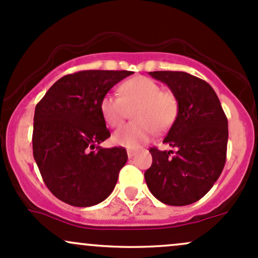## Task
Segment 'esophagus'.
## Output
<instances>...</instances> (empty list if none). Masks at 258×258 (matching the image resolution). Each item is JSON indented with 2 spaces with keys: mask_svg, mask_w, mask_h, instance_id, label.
<instances>
[{
  "mask_svg": "<svg viewBox=\"0 0 258 258\" xmlns=\"http://www.w3.org/2000/svg\"><path fill=\"white\" fill-rule=\"evenodd\" d=\"M135 155H137V151H134V150H128V156H129V159H132V157H134Z\"/></svg>",
  "mask_w": 258,
  "mask_h": 258,
  "instance_id": "esophagus-1",
  "label": "esophagus"
}]
</instances>
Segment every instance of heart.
<instances>
[{
  "label": "heart",
  "instance_id": "obj_1",
  "mask_svg": "<svg viewBox=\"0 0 258 258\" xmlns=\"http://www.w3.org/2000/svg\"><path fill=\"white\" fill-rule=\"evenodd\" d=\"M120 97L106 95L99 103L102 117L112 128L121 125L133 112L134 123L118 129L113 134V143L126 149H138L148 143L155 134L172 125L178 112V103L173 93L161 91L159 84L145 76H137L119 87Z\"/></svg>",
  "mask_w": 258,
  "mask_h": 258
}]
</instances>
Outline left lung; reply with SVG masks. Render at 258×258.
<instances>
[{
  "label": "left lung",
  "mask_w": 258,
  "mask_h": 258,
  "mask_svg": "<svg viewBox=\"0 0 258 258\" xmlns=\"http://www.w3.org/2000/svg\"><path fill=\"white\" fill-rule=\"evenodd\" d=\"M151 77L167 85L178 112L163 143L174 149L151 148L152 165L145 181L155 198L182 207L199 201L223 171L228 146V119L217 93L203 80L183 71H154Z\"/></svg>",
  "instance_id": "obj_1"
}]
</instances>
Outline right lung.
<instances>
[{
  "label": "right lung",
  "instance_id": "1",
  "mask_svg": "<svg viewBox=\"0 0 258 258\" xmlns=\"http://www.w3.org/2000/svg\"><path fill=\"white\" fill-rule=\"evenodd\" d=\"M132 74L87 70L66 75L35 107L33 156L44 183L60 201L92 207L114 189L128 155L124 148L99 146L110 137L99 103Z\"/></svg>",
  "mask_w": 258,
  "mask_h": 258
}]
</instances>
